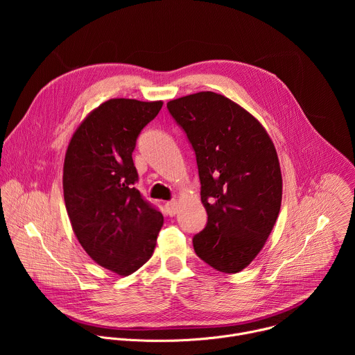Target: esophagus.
<instances>
[{
	"label": "esophagus",
	"mask_w": 355,
	"mask_h": 355,
	"mask_svg": "<svg viewBox=\"0 0 355 355\" xmlns=\"http://www.w3.org/2000/svg\"><path fill=\"white\" fill-rule=\"evenodd\" d=\"M177 209H178V202L177 200H170L166 204V211L170 216H174L177 214Z\"/></svg>",
	"instance_id": "obj_1"
}]
</instances>
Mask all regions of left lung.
Wrapping results in <instances>:
<instances>
[{
  "mask_svg": "<svg viewBox=\"0 0 355 355\" xmlns=\"http://www.w3.org/2000/svg\"><path fill=\"white\" fill-rule=\"evenodd\" d=\"M167 108L195 151L208 214L193 250L220 272H240L263 250L281 209L275 146L259 119L222 94L200 91Z\"/></svg>",
  "mask_w": 355,
  "mask_h": 355,
  "instance_id": "obj_1",
  "label": "left lung"
}]
</instances>
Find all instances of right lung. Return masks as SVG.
I'll list each match as a JSON object with an SVG mask.
<instances>
[{
    "label": "right lung",
    "instance_id": "1",
    "mask_svg": "<svg viewBox=\"0 0 355 355\" xmlns=\"http://www.w3.org/2000/svg\"><path fill=\"white\" fill-rule=\"evenodd\" d=\"M163 101L112 98L92 110L69 143L63 192L73 232L87 254L119 277L153 256L163 215L141 198L132 153Z\"/></svg>",
    "mask_w": 355,
    "mask_h": 355
}]
</instances>
